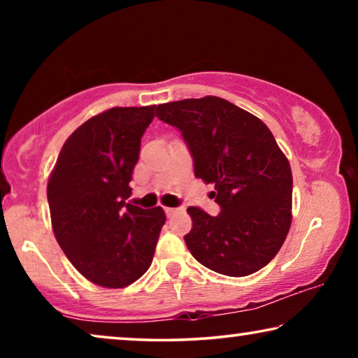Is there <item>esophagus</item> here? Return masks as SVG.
Here are the masks:
<instances>
[{"label": "esophagus", "instance_id": "34e87169", "mask_svg": "<svg viewBox=\"0 0 358 358\" xmlns=\"http://www.w3.org/2000/svg\"><path fill=\"white\" fill-rule=\"evenodd\" d=\"M164 211H166V215H167L169 217H171V216H173L175 213H177V211H178V210H177V208H171V207H166V208H164Z\"/></svg>", "mask_w": 358, "mask_h": 358}]
</instances>
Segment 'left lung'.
I'll use <instances>...</instances> for the list:
<instances>
[{"label": "left lung", "instance_id": "1", "mask_svg": "<svg viewBox=\"0 0 358 358\" xmlns=\"http://www.w3.org/2000/svg\"><path fill=\"white\" fill-rule=\"evenodd\" d=\"M156 117L181 131L194 175L213 183L221 213L189 207L187 250L226 276H248L273 259L292 224V171L262 120L217 96L156 107Z\"/></svg>", "mask_w": 358, "mask_h": 358}]
</instances>
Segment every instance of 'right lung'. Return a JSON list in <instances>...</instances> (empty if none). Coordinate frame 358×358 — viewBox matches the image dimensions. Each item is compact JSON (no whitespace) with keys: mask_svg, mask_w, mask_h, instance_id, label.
Here are the masks:
<instances>
[{"mask_svg":"<svg viewBox=\"0 0 358 358\" xmlns=\"http://www.w3.org/2000/svg\"><path fill=\"white\" fill-rule=\"evenodd\" d=\"M156 106L112 107L72 132L48 177L52 229L66 257L96 286L123 289L150 268L164 210L126 203L141 138Z\"/></svg>","mask_w":358,"mask_h":358,"instance_id":"obj_1","label":"right lung"}]
</instances>
